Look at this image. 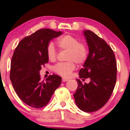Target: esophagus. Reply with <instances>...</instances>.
<instances>
[{
	"mask_svg": "<svg viewBox=\"0 0 130 130\" xmlns=\"http://www.w3.org/2000/svg\"><path fill=\"white\" fill-rule=\"evenodd\" d=\"M68 79L67 78H65V77H63L62 78V82H67L68 81Z\"/></svg>",
	"mask_w": 130,
	"mask_h": 130,
	"instance_id": "34e87169",
	"label": "esophagus"
}]
</instances>
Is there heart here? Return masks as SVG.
<instances>
[{
    "label": "heart",
    "instance_id": "1",
    "mask_svg": "<svg viewBox=\"0 0 130 130\" xmlns=\"http://www.w3.org/2000/svg\"><path fill=\"white\" fill-rule=\"evenodd\" d=\"M56 43L61 50L67 51L66 62L58 63L53 67V71L63 77H70L76 69L75 62L79 65L84 63L88 56V47L84 42H79V39L71 35H65L57 39ZM47 58L50 61L56 60L57 52L54 44L50 42L47 46Z\"/></svg>",
    "mask_w": 130,
    "mask_h": 130
}]
</instances>
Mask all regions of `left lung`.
<instances>
[{
    "instance_id": "left-lung-1",
    "label": "left lung",
    "mask_w": 130,
    "mask_h": 130,
    "mask_svg": "<svg viewBox=\"0 0 130 130\" xmlns=\"http://www.w3.org/2000/svg\"><path fill=\"white\" fill-rule=\"evenodd\" d=\"M89 47V54L83 67L79 72L80 78H90L83 84L76 79L77 88L74 94L80 110L91 113L101 108L108 101L117 79V63L108 44L90 30L84 31Z\"/></svg>"
}]
</instances>
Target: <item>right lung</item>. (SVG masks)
I'll return each mask as SVG.
<instances>
[{
    "mask_svg": "<svg viewBox=\"0 0 130 130\" xmlns=\"http://www.w3.org/2000/svg\"><path fill=\"white\" fill-rule=\"evenodd\" d=\"M61 31L42 29L24 38L16 47L11 61L10 79L15 92L26 105L40 108L48 103L61 77L49 75L41 81L39 71L48 61L47 46Z\"/></svg>",
    "mask_w": 130,
    "mask_h": 130,
    "instance_id": "add662e5",
    "label": "right lung"
}]
</instances>
